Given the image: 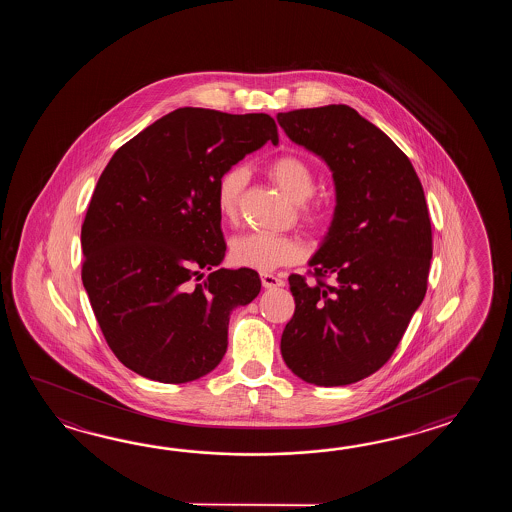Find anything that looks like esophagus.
Wrapping results in <instances>:
<instances>
[{"label": "esophagus", "instance_id": "obj_1", "mask_svg": "<svg viewBox=\"0 0 512 512\" xmlns=\"http://www.w3.org/2000/svg\"><path fill=\"white\" fill-rule=\"evenodd\" d=\"M261 283H263L265 289H276V287H283L285 285L282 278H278L274 274H261Z\"/></svg>", "mask_w": 512, "mask_h": 512}]
</instances>
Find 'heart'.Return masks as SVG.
<instances>
[{
  "instance_id": "b5f03b06",
  "label": "heart",
  "mask_w": 512,
  "mask_h": 512,
  "mask_svg": "<svg viewBox=\"0 0 512 512\" xmlns=\"http://www.w3.org/2000/svg\"><path fill=\"white\" fill-rule=\"evenodd\" d=\"M269 175L283 194L294 203H305L313 196L316 179L311 166L296 155H283L272 161ZM247 183V170L243 166H232L219 177L216 188V203L219 214L232 219L238 212L243 186ZM305 218H315L311 208H305ZM302 256V245L289 236H278L269 232H247L230 241V260L240 267L254 271L271 272L280 265L294 263Z\"/></svg>"
}]
</instances>
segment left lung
Masks as SVG:
<instances>
[{
	"label": "left lung",
	"instance_id": "obj_1",
	"mask_svg": "<svg viewBox=\"0 0 512 512\" xmlns=\"http://www.w3.org/2000/svg\"><path fill=\"white\" fill-rule=\"evenodd\" d=\"M285 135L333 174L335 212L309 260L316 278L289 276L294 315L282 357L302 381L346 386L382 368L426 293L432 227L410 159L344 104L276 115Z\"/></svg>",
	"mask_w": 512,
	"mask_h": 512
}]
</instances>
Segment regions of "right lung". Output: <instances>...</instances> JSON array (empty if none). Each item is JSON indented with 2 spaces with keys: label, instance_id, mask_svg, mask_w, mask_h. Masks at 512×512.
Segmentation results:
<instances>
[{
  "label": "right lung",
  "instance_id": "add662e5",
  "mask_svg": "<svg viewBox=\"0 0 512 512\" xmlns=\"http://www.w3.org/2000/svg\"><path fill=\"white\" fill-rule=\"evenodd\" d=\"M267 141L276 146L278 130L265 113L179 108L100 175L82 225V283L109 348L141 377H205L227 351L232 311L260 294L258 272L212 269L227 251L219 177Z\"/></svg>",
  "mask_w": 512,
  "mask_h": 512
}]
</instances>
